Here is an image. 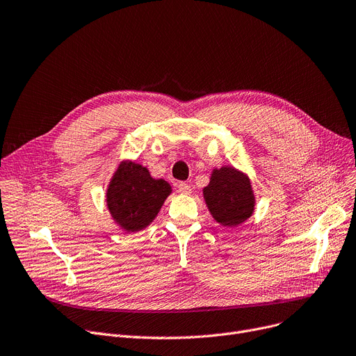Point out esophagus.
Wrapping results in <instances>:
<instances>
[{
  "label": "esophagus",
  "mask_w": 356,
  "mask_h": 356,
  "mask_svg": "<svg viewBox=\"0 0 356 356\" xmlns=\"http://www.w3.org/2000/svg\"><path fill=\"white\" fill-rule=\"evenodd\" d=\"M178 191H179V194H182V195H189L191 194V186L185 182H179Z\"/></svg>",
  "instance_id": "esophagus-1"
}]
</instances>
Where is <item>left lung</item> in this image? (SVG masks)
Here are the masks:
<instances>
[{
  "label": "left lung",
  "mask_w": 356,
  "mask_h": 356,
  "mask_svg": "<svg viewBox=\"0 0 356 356\" xmlns=\"http://www.w3.org/2000/svg\"><path fill=\"white\" fill-rule=\"evenodd\" d=\"M202 195L209 213L221 227L236 228L255 211L257 197L250 175L232 165L213 168Z\"/></svg>",
  "instance_id": "obj_1"
}]
</instances>
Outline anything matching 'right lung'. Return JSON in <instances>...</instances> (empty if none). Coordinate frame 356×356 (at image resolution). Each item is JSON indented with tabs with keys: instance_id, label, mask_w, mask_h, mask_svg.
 Masks as SVG:
<instances>
[{
	"instance_id": "1",
	"label": "right lung",
	"mask_w": 356,
	"mask_h": 356,
	"mask_svg": "<svg viewBox=\"0 0 356 356\" xmlns=\"http://www.w3.org/2000/svg\"><path fill=\"white\" fill-rule=\"evenodd\" d=\"M171 194L165 179L154 178L138 162L122 159L108 182L105 202L114 224L129 234L151 225Z\"/></svg>"
}]
</instances>
